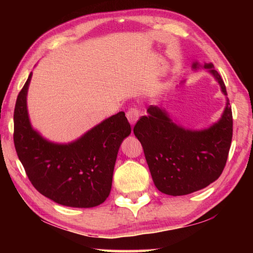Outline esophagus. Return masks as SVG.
Listing matches in <instances>:
<instances>
[{
    "label": "esophagus",
    "mask_w": 253,
    "mask_h": 253,
    "mask_svg": "<svg viewBox=\"0 0 253 253\" xmlns=\"http://www.w3.org/2000/svg\"><path fill=\"white\" fill-rule=\"evenodd\" d=\"M126 116L131 125H133V124H135L139 120V117H140V110H139L137 106H132L127 111Z\"/></svg>",
    "instance_id": "esophagus-1"
}]
</instances>
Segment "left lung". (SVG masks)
Segmentation results:
<instances>
[{
  "instance_id": "left-lung-1",
  "label": "left lung",
  "mask_w": 253,
  "mask_h": 253,
  "mask_svg": "<svg viewBox=\"0 0 253 253\" xmlns=\"http://www.w3.org/2000/svg\"><path fill=\"white\" fill-rule=\"evenodd\" d=\"M198 67V63L193 64ZM227 95L226 87L212 64H206ZM133 133L140 141L155 187L169 196H184L215 181L226 165L233 138V113L227 99L222 118L208 129H184L165 111L150 105Z\"/></svg>"
}]
</instances>
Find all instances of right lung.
Listing matches in <instances>:
<instances>
[{
    "instance_id": "obj_1",
    "label": "right lung",
    "mask_w": 253,
    "mask_h": 253,
    "mask_svg": "<svg viewBox=\"0 0 253 253\" xmlns=\"http://www.w3.org/2000/svg\"><path fill=\"white\" fill-rule=\"evenodd\" d=\"M31 73L14 110V144L32 186L62 206L92 208L109 197L122 141L131 132L120 112L68 144L46 141L30 125L26 95Z\"/></svg>"
}]
</instances>
